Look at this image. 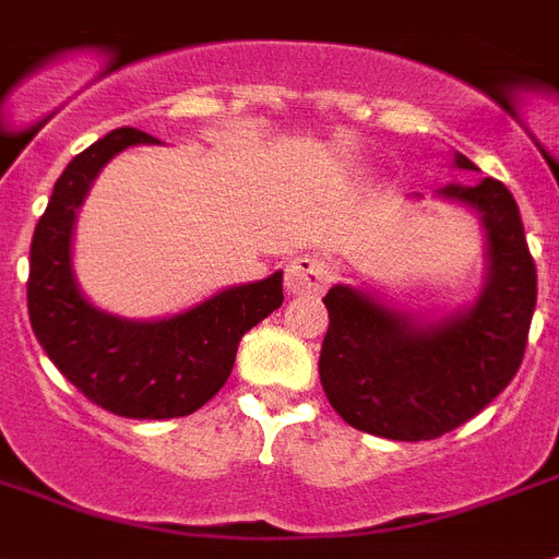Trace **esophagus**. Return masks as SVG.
Wrapping results in <instances>:
<instances>
[{
    "label": "esophagus",
    "mask_w": 559,
    "mask_h": 559,
    "mask_svg": "<svg viewBox=\"0 0 559 559\" xmlns=\"http://www.w3.org/2000/svg\"><path fill=\"white\" fill-rule=\"evenodd\" d=\"M331 284V266L317 254H301L287 266L284 287L293 296H317Z\"/></svg>",
    "instance_id": "1"
}]
</instances>
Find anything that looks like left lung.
<instances>
[{
    "mask_svg": "<svg viewBox=\"0 0 559 559\" xmlns=\"http://www.w3.org/2000/svg\"><path fill=\"white\" fill-rule=\"evenodd\" d=\"M460 169H475L457 155ZM480 213L489 240L487 287L468 313L416 328L352 287L328 289L319 381L357 431L383 440H437L478 416L522 366L536 308V266L513 193L496 178L449 185Z\"/></svg>",
    "mask_w": 559,
    "mask_h": 559,
    "instance_id": "1",
    "label": "left lung"
}]
</instances>
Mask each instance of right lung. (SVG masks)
Masks as SVG:
<instances>
[{"label": "right lung", "mask_w": 559, "mask_h": 559, "mask_svg": "<svg viewBox=\"0 0 559 559\" xmlns=\"http://www.w3.org/2000/svg\"><path fill=\"white\" fill-rule=\"evenodd\" d=\"M138 143L157 140L117 128L72 157L34 228L25 296L37 343L79 393L126 419H176L223 390L242 334L281 308L284 275L225 289L160 322H128L93 308L72 278V223L102 166Z\"/></svg>", "instance_id": "right-lung-1"}]
</instances>
